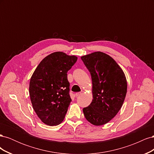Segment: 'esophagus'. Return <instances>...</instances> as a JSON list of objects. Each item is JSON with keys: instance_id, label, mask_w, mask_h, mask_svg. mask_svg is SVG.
<instances>
[{"instance_id": "1", "label": "esophagus", "mask_w": 154, "mask_h": 154, "mask_svg": "<svg viewBox=\"0 0 154 154\" xmlns=\"http://www.w3.org/2000/svg\"><path fill=\"white\" fill-rule=\"evenodd\" d=\"M81 94H82V92H76V94H75V96L76 97H78V96H80Z\"/></svg>"}]
</instances>
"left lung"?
Here are the masks:
<instances>
[{
	"label": "left lung",
	"mask_w": 154,
	"mask_h": 154,
	"mask_svg": "<svg viewBox=\"0 0 154 154\" xmlns=\"http://www.w3.org/2000/svg\"><path fill=\"white\" fill-rule=\"evenodd\" d=\"M81 59L91 73L93 96L91 103L83 109V114L91 124L105 125L122 108L127 91V79L119 65L105 53L97 51Z\"/></svg>",
	"instance_id": "8db88e82"
}]
</instances>
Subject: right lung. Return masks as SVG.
<instances>
[{
    "label": "right lung",
    "mask_w": 154,
    "mask_h": 154,
    "mask_svg": "<svg viewBox=\"0 0 154 154\" xmlns=\"http://www.w3.org/2000/svg\"><path fill=\"white\" fill-rule=\"evenodd\" d=\"M75 56L55 52L45 57L36 68L29 83L32 108L44 123H61L71 102L69 70L77 61Z\"/></svg>",
    "instance_id": "add662e5"
}]
</instances>
